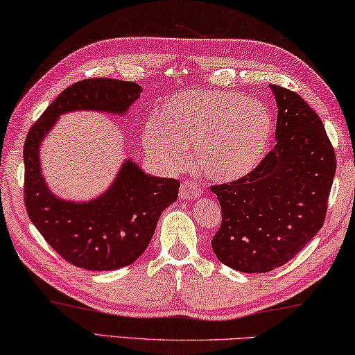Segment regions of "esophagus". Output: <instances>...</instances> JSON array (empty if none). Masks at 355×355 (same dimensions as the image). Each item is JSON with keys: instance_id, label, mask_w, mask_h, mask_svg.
<instances>
[{"instance_id": "obj_1", "label": "esophagus", "mask_w": 355, "mask_h": 355, "mask_svg": "<svg viewBox=\"0 0 355 355\" xmlns=\"http://www.w3.org/2000/svg\"><path fill=\"white\" fill-rule=\"evenodd\" d=\"M202 195V189L196 182L184 181L179 190V198L181 200H196Z\"/></svg>"}]
</instances>
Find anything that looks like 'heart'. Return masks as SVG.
I'll list each match as a JSON object with an SVG mask.
<instances>
[{
    "instance_id": "1",
    "label": "heart",
    "mask_w": 355,
    "mask_h": 355,
    "mask_svg": "<svg viewBox=\"0 0 355 355\" xmlns=\"http://www.w3.org/2000/svg\"><path fill=\"white\" fill-rule=\"evenodd\" d=\"M274 121L263 103L236 92L182 91L165 98L144 127L148 154L179 170L193 150L196 166L216 181H237L257 168L270 146Z\"/></svg>"
}]
</instances>
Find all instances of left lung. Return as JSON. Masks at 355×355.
I'll return each mask as SVG.
<instances>
[{"instance_id": "1", "label": "left lung", "mask_w": 355, "mask_h": 355, "mask_svg": "<svg viewBox=\"0 0 355 355\" xmlns=\"http://www.w3.org/2000/svg\"><path fill=\"white\" fill-rule=\"evenodd\" d=\"M277 144L254 170L214 185L222 225L212 239L220 263L247 274L293 259L322 228L336 170L322 121L297 92L270 85Z\"/></svg>"}]
</instances>
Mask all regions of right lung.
<instances>
[{
	"instance_id": "add662e5",
	"label": "right lung",
	"mask_w": 355,
	"mask_h": 355,
	"mask_svg": "<svg viewBox=\"0 0 355 355\" xmlns=\"http://www.w3.org/2000/svg\"><path fill=\"white\" fill-rule=\"evenodd\" d=\"M141 86L114 78H88L64 89L28 132L23 148L25 206L33 225L55 252L86 270H114L132 264L148 248L159 217L178 200L181 182L155 178L127 159L108 190L89 201L51 193L39 150L61 114L94 110L125 114Z\"/></svg>"
}]
</instances>
